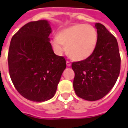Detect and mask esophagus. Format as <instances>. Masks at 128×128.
<instances>
[{
  "label": "esophagus",
  "mask_w": 128,
  "mask_h": 128,
  "mask_svg": "<svg viewBox=\"0 0 128 128\" xmlns=\"http://www.w3.org/2000/svg\"><path fill=\"white\" fill-rule=\"evenodd\" d=\"M66 64H67V66L68 67H70V66H71V62H70L69 61V60H67L66 61Z\"/></svg>",
  "instance_id": "34e87169"
}]
</instances>
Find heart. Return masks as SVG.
Listing matches in <instances>:
<instances>
[{
	"instance_id": "obj_1",
	"label": "heart",
	"mask_w": 128,
	"mask_h": 128,
	"mask_svg": "<svg viewBox=\"0 0 128 128\" xmlns=\"http://www.w3.org/2000/svg\"><path fill=\"white\" fill-rule=\"evenodd\" d=\"M98 42V32L91 25L79 23L66 28L52 38L51 45L58 54L66 50L72 59L83 60L94 52Z\"/></svg>"
}]
</instances>
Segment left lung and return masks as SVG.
I'll list each match as a JSON object with an SVG mask.
<instances>
[{
    "label": "left lung",
    "instance_id": "left-lung-1",
    "mask_svg": "<svg viewBox=\"0 0 128 128\" xmlns=\"http://www.w3.org/2000/svg\"><path fill=\"white\" fill-rule=\"evenodd\" d=\"M98 42L90 56L73 62V88L76 95L89 101L100 100L115 86L120 70V56L116 37L96 22Z\"/></svg>",
    "mask_w": 128,
    "mask_h": 128
}]
</instances>
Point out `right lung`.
Returning <instances> with one entry per match:
<instances>
[{
	"label": "right lung",
	"mask_w": 128,
	"mask_h": 128,
	"mask_svg": "<svg viewBox=\"0 0 128 128\" xmlns=\"http://www.w3.org/2000/svg\"><path fill=\"white\" fill-rule=\"evenodd\" d=\"M48 20L32 21L12 36L8 55L9 74L18 92L33 102H44L55 96L66 68L64 57L54 53L50 42Z\"/></svg>",
	"instance_id": "obj_1"
}]
</instances>
